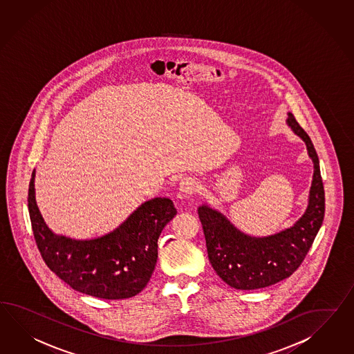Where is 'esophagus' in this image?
<instances>
[{"label": "esophagus", "mask_w": 354, "mask_h": 354, "mask_svg": "<svg viewBox=\"0 0 354 354\" xmlns=\"http://www.w3.org/2000/svg\"><path fill=\"white\" fill-rule=\"evenodd\" d=\"M199 189V183L196 179H192V178H187V179H183L180 183V190L187 193V194H193L194 192H197Z\"/></svg>", "instance_id": "34e87169"}]
</instances>
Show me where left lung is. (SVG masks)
Here are the masks:
<instances>
[{"mask_svg":"<svg viewBox=\"0 0 354 354\" xmlns=\"http://www.w3.org/2000/svg\"><path fill=\"white\" fill-rule=\"evenodd\" d=\"M288 125L306 142L315 164L308 208L294 226L268 238H252L235 229L215 209L207 206L198 208L208 259L216 274L234 289H261L289 277L302 265L322 225L325 190L319 156L308 134L292 113Z\"/></svg>","mask_w":354,"mask_h":354,"instance_id":"1","label":"left lung"}]
</instances>
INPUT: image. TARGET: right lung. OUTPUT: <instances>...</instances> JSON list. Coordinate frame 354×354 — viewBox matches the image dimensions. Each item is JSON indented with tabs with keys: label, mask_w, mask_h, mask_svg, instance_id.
<instances>
[{
	"label": "right lung",
	"mask_w": 354,
	"mask_h": 354,
	"mask_svg": "<svg viewBox=\"0 0 354 354\" xmlns=\"http://www.w3.org/2000/svg\"><path fill=\"white\" fill-rule=\"evenodd\" d=\"M28 208L47 268L74 290L102 299H125L143 290L155 270L158 236L176 215L171 199H151L113 233L93 241H73L52 233L44 224L35 203V171Z\"/></svg>",
	"instance_id": "1"
}]
</instances>
